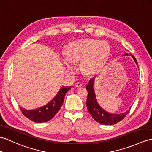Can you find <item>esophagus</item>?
Listing matches in <instances>:
<instances>
[{
  "label": "esophagus",
  "mask_w": 152,
  "mask_h": 152,
  "mask_svg": "<svg viewBox=\"0 0 152 152\" xmlns=\"http://www.w3.org/2000/svg\"><path fill=\"white\" fill-rule=\"evenodd\" d=\"M75 86L76 88H80L81 86H82V84H81V83H77L75 84Z\"/></svg>",
  "instance_id": "esophagus-1"
}]
</instances>
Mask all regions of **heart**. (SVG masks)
<instances>
[{
    "label": "heart",
    "instance_id": "b5f03b06",
    "mask_svg": "<svg viewBox=\"0 0 152 152\" xmlns=\"http://www.w3.org/2000/svg\"><path fill=\"white\" fill-rule=\"evenodd\" d=\"M110 48L108 42L97 39H84L71 43L66 51V57L62 58L66 71L75 73L73 64L81 62L82 69L88 75L97 73L108 61Z\"/></svg>",
    "mask_w": 152,
    "mask_h": 152
}]
</instances>
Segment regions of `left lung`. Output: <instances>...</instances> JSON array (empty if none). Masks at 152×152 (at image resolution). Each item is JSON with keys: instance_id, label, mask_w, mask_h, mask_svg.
I'll list each match as a JSON object with an SVG mask.
<instances>
[{"instance_id": "1", "label": "left lung", "mask_w": 152, "mask_h": 152, "mask_svg": "<svg viewBox=\"0 0 152 152\" xmlns=\"http://www.w3.org/2000/svg\"><path fill=\"white\" fill-rule=\"evenodd\" d=\"M123 55H128V54L126 53ZM131 57L134 59L138 67L137 62L134 55H131ZM95 78V77H94L93 78L90 79V80H89L88 84L86 85L88 97L86 104L88 112L96 121L101 124L104 125H112L117 123L118 122H119L124 119L125 116L128 113L129 110L123 113L116 114L108 112L103 109L99 105L97 102V98H96V95L94 88Z\"/></svg>"}]
</instances>
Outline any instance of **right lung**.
Wrapping results in <instances>:
<instances>
[{
	"mask_svg": "<svg viewBox=\"0 0 152 152\" xmlns=\"http://www.w3.org/2000/svg\"><path fill=\"white\" fill-rule=\"evenodd\" d=\"M70 89L71 86L62 87L55 97L46 105L31 110L20 108L21 112L24 116L35 123H44L50 121L61 109L64 102L65 95Z\"/></svg>",
	"mask_w": 152,
	"mask_h": 152,
	"instance_id": "1",
	"label": "right lung"
}]
</instances>
